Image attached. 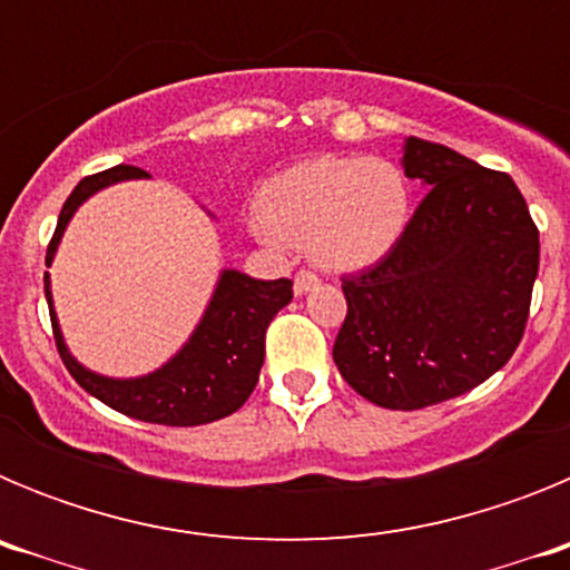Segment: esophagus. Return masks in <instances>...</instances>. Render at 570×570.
Segmentation results:
<instances>
[{
    "label": "esophagus",
    "mask_w": 570,
    "mask_h": 570,
    "mask_svg": "<svg viewBox=\"0 0 570 570\" xmlns=\"http://www.w3.org/2000/svg\"><path fill=\"white\" fill-rule=\"evenodd\" d=\"M320 288V276L314 274V271H299V274L294 276V294L302 296L308 294V291Z\"/></svg>",
    "instance_id": "esophagus-1"
}]
</instances>
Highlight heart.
Here are the masks:
<instances>
[{"mask_svg":"<svg viewBox=\"0 0 570 570\" xmlns=\"http://www.w3.org/2000/svg\"><path fill=\"white\" fill-rule=\"evenodd\" d=\"M407 214L411 190L394 163L325 154L271 176L250 228L274 250L308 242L325 268L360 271L394 248Z\"/></svg>","mask_w":570,"mask_h":570,"instance_id":"heart-1","label":"heart"}]
</instances>
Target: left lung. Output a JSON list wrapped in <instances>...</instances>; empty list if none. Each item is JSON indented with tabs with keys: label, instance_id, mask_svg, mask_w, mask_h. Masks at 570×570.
I'll return each mask as SVG.
<instances>
[{
	"label": "left lung",
	"instance_id": "left-lung-1",
	"mask_svg": "<svg viewBox=\"0 0 570 570\" xmlns=\"http://www.w3.org/2000/svg\"><path fill=\"white\" fill-rule=\"evenodd\" d=\"M402 170L428 190L374 268L342 279L334 362L356 394L416 411L465 394L517 351L540 230L513 179L407 136Z\"/></svg>",
	"mask_w": 570,
	"mask_h": 570
}]
</instances>
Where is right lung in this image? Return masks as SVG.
Returning <instances> with one entry per match:
<instances>
[{
	"label": "right lung",
	"instance_id": "add662e5",
	"mask_svg": "<svg viewBox=\"0 0 570 570\" xmlns=\"http://www.w3.org/2000/svg\"><path fill=\"white\" fill-rule=\"evenodd\" d=\"M128 179H148V174L134 165H116L102 174L88 176L73 188L68 203L62 205L57 230L48 245V256H45L48 268L79 205L88 203L90 196L102 188L128 183ZM45 299H48L59 356L70 376L90 396H97L99 402L134 420L188 428L223 420L245 405L265 362V331L271 320L294 299V282L254 279L236 268L219 271L203 320L196 322L188 342L165 365L150 374L128 376V380L97 374L70 354L62 328H59L57 308H53L48 271H45Z\"/></svg>",
	"mask_w": 570,
	"mask_h": 570
}]
</instances>
